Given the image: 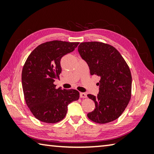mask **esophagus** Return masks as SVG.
Masks as SVG:
<instances>
[{
	"label": "esophagus",
	"mask_w": 154,
	"mask_h": 154,
	"mask_svg": "<svg viewBox=\"0 0 154 154\" xmlns=\"http://www.w3.org/2000/svg\"><path fill=\"white\" fill-rule=\"evenodd\" d=\"M80 97L81 98H87V94L85 93L81 92L80 93Z\"/></svg>",
	"instance_id": "34e87169"
}]
</instances>
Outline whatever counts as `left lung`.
Instances as JSON below:
<instances>
[{"label":"left lung","mask_w":154,"mask_h":154,"mask_svg":"<svg viewBox=\"0 0 154 154\" xmlns=\"http://www.w3.org/2000/svg\"><path fill=\"white\" fill-rule=\"evenodd\" d=\"M78 51L89 66L90 75L100 77L97 96L88 95L96 106L94 110L88 113V118L102 124L116 120L131 98L132 75L128 65L120 53L107 43L83 42Z\"/></svg>","instance_id":"left-lung-1"}]
</instances>
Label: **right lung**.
Here are the masks:
<instances>
[{"instance_id": "right-lung-1", "label": "right lung", "mask_w": 154, "mask_h": 154, "mask_svg": "<svg viewBox=\"0 0 154 154\" xmlns=\"http://www.w3.org/2000/svg\"><path fill=\"white\" fill-rule=\"evenodd\" d=\"M79 43L48 41L36 47L26 60L22 72L23 92L28 107L38 120L60 122L66 116L68 105L79 99L77 90L56 88L54 83L61 73V58Z\"/></svg>"}]
</instances>
